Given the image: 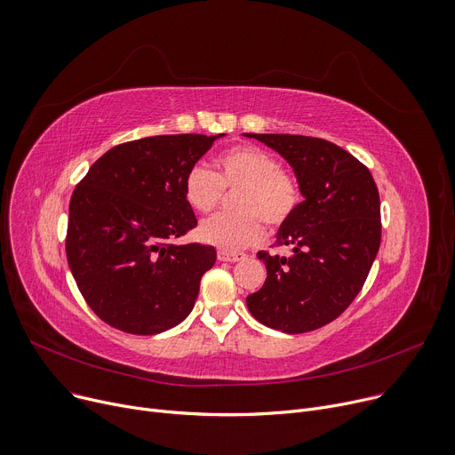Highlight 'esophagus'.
I'll list each match as a JSON object with an SVG mask.
<instances>
[{
	"instance_id": "obj_1",
	"label": "esophagus",
	"mask_w": 455,
	"mask_h": 455,
	"mask_svg": "<svg viewBox=\"0 0 455 455\" xmlns=\"http://www.w3.org/2000/svg\"><path fill=\"white\" fill-rule=\"evenodd\" d=\"M217 259H220L221 262H238V260L245 259V254L230 252V251H220V252H217Z\"/></svg>"
}]
</instances>
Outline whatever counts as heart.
Segmentation results:
<instances>
[{
	"label": "heart",
	"instance_id": "obj_1",
	"mask_svg": "<svg viewBox=\"0 0 455 455\" xmlns=\"http://www.w3.org/2000/svg\"><path fill=\"white\" fill-rule=\"evenodd\" d=\"M225 189H238L234 206L240 212L215 213L199 227L201 238L225 251H238L259 242L264 225L281 228L301 201L291 174L281 171L276 157L259 147H234L215 160V172L193 165L184 179V196L196 212H212Z\"/></svg>",
	"mask_w": 455,
	"mask_h": 455
}]
</instances>
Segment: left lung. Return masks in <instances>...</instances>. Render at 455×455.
Returning <instances> with one entry per match:
<instances>
[{"label": "left lung", "mask_w": 455, "mask_h": 455, "mask_svg": "<svg viewBox=\"0 0 455 455\" xmlns=\"http://www.w3.org/2000/svg\"><path fill=\"white\" fill-rule=\"evenodd\" d=\"M279 152L293 169L303 201L276 232L290 256L260 251L264 286L247 295L260 323L288 334L320 329L361 291L381 243V203L368 167L318 137L245 133Z\"/></svg>", "instance_id": "obj_1"}]
</instances>
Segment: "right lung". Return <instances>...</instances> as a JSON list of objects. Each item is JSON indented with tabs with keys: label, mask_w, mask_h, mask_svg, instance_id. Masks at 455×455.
I'll return each instance as SVG.
<instances>
[{
	"label": "right lung",
	"mask_w": 455,
	"mask_h": 455,
	"mask_svg": "<svg viewBox=\"0 0 455 455\" xmlns=\"http://www.w3.org/2000/svg\"><path fill=\"white\" fill-rule=\"evenodd\" d=\"M225 133L156 135L108 150L76 186L67 260L84 299L108 325L157 334L184 322L212 245H174L196 227L184 196L188 171Z\"/></svg>",
	"instance_id": "right-lung-1"
}]
</instances>
